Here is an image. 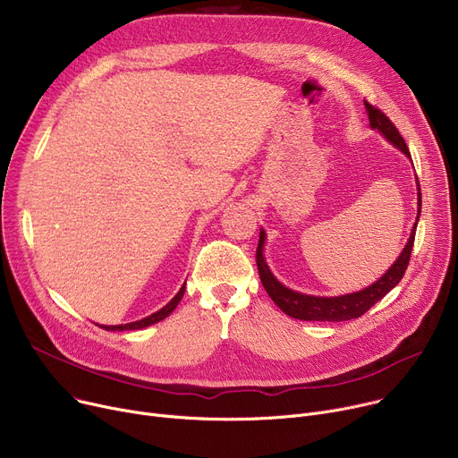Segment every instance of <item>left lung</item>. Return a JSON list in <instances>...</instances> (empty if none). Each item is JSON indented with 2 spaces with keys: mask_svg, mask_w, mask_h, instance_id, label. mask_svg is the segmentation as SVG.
<instances>
[{
  "mask_svg": "<svg viewBox=\"0 0 458 458\" xmlns=\"http://www.w3.org/2000/svg\"><path fill=\"white\" fill-rule=\"evenodd\" d=\"M364 106H367L369 119H370V127L379 131L394 147H398L402 152L411 158L409 147L405 140L402 138L400 131L395 129L392 121L374 105L369 101H364ZM420 209H421V193H420V184H418V217L412 226L411 237L407 241V245L403 252L398 256L392 263V267L383 274V276L369 285L367 289L343 294V296H311V294H301L296 293L284 284H280L274 274L270 272L265 258H263V245H265V232H259V242H258V250H256V263L259 270V278L272 298V301L289 317L298 318V320H317V322H343V320H352L360 315L367 313L376 301H379L385 294H388L395 285L400 284L403 278V274L409 267L412 245H414V235H416V226L420 219Z\"/></svg>",
  "mask_w": 458,
  "mask_h": 458,
  "instance_id": "8db88e82",
  "label": "left lung"
}]
</instances>
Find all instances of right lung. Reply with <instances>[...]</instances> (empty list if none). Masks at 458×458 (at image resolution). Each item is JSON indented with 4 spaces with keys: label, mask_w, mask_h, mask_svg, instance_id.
Wrapping results in <instances>:
<instances>
[{
    "label": "right lung",
    "mask_w": 458,
    "mask_h": 458,
    "mask_svg": "<svg viewBox=\"0 0 458 458\" xmlns=\"http://www.w3.org/2000/svg\"><path fill=\"white\" fill-rule=\"evenodd\" d=\"M184 291H186V284L180 287V291L174 294V298L167 303V306H164L160 311L152 313V315H148V317H145L141 320H136V322H131V324H121V326H99V327H103L106 331H125V329H143V327H147L150 324H157V322L164 320L165 317H169L173 313V310L178 306V301L182 300V296H184Z\"/></svg>",
    "instance_id": "add662e5"
}]
</instances>
